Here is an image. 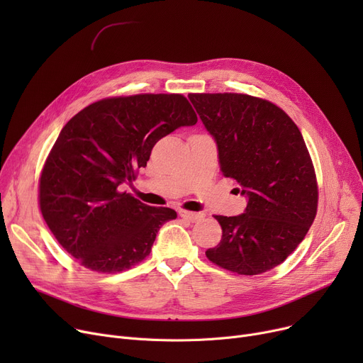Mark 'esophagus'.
I'll use <instances>...</instances> for the list:
<instances>
[{"instance_id": "esophagus-1", "label": "esophagus", "mask_w": 363, "mask_h": 363, "mask_svg": "<svg viewBox=\"0 0 363 363\" xmlns=\"http://www.w3.org/2000/svg\"><path fill=\"white\" fill-rule=\"evenodd\" d=\"M179 216L188 222H197L203 218V213H194V212H186V211H179Z\"/></svg>"}]
</instances>
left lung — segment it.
<instances>
[{
    "instance_id": "8db88e82",
    "label": "left lung",
    "mask_w": 363,
    "mask_h": 363,
    "mask_svg": "<svg viewBox=\"0 0 363 363\" xmlns=\"http://www.w3.org/2000/svg\"><path fill=\"white\" fill-rule=\"evenodd\" d=\"M218 145L220 170L247 199L244 213L215 216L220 242L206 256L240 275L287 259L316 216L318 186L301 132L275 104L245 94H189Z\"/></svg>"
}]
</instances>
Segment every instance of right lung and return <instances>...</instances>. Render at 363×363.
<instances>
[{"instance_id":"obj_1","label":"right lung","mask_w":363,"mask_h":363,"mask_svg":"<svg viewBox=\"0 0 363 363\" xmlns=\"http://www.w3.org/2000/svg\"><path fill=\"white\" fill-rule=\"evenodd\" d=\"M197 116L181 94L106 99L81 110L54 143L40 179L50 231L85 268L121 272L144 260L160 226L177 218L123 191L155 144Z\"/></svg>"}]
</instances>
